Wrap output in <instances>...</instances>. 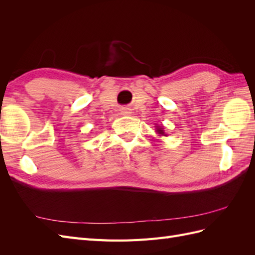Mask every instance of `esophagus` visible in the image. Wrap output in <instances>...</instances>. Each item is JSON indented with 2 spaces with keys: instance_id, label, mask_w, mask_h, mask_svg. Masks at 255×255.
<instances>
[{
  "instance_id": "34e87169",
  "label": "esophagus",
  "mask_w": 255,
  "mask_h": 255,
  "mask_svg": "<svg viewBox=\"0 0 255 255\" xmlns=\"http://www.w3.org/2000/svg\"><path fill=\"white\" fill-rule=\"evenodd\" d=\"M130 114H132V110H129L128 107H122V109H121V115L129 116Z\"/></svg>"
}]
</instances>
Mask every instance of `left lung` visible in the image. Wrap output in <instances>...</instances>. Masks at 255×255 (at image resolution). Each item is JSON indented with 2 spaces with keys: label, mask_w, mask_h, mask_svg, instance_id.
I'll list each match as a JSON object with an SVG mask.
<instances>
[{
  "label": "left lung",
  "mask_w": 255,
  "mask_h": 255,
  "mask_svg": "<svg viewBox=\"0 0 255 255\" xmlns=\"http://www.w3.org/2000/svg\"><path fill=\"white\" fill-rule=\"evenodd\" d=\"M156 132L159 134V135H163V136H167L166 134H165V132H164V129H163V128H160V127H156Z\"/></svg>",
  "instance_id": "obj_1"
}]
</instances>
